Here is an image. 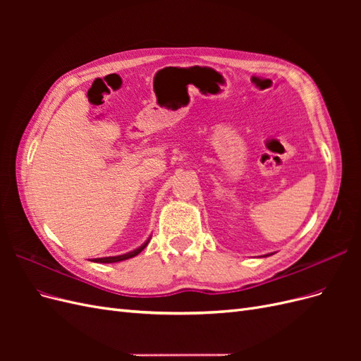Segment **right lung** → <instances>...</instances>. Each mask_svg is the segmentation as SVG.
<instances>
[{"label":"right lung","mask_w":361,"mask_h":361,"mask_svg":"<svg viewBox=\"0 0 361 361\" xmlns=\"http://www.w3.org/2000/svg\"><path fill=\"white\" fill-rule=\"evenodd\" d=\"M149 241H150V239H147V241H146L143 245H141V247H138L137 250L130 251V253H126V255H122V256H113V257H101V259H94V262H101V264H114V262H120V260L130 259V257L137 256L138 253H141V251H143V250L146 248V245L149 244Z\"/></svg>","instance_id":"1"}]
</instances>
